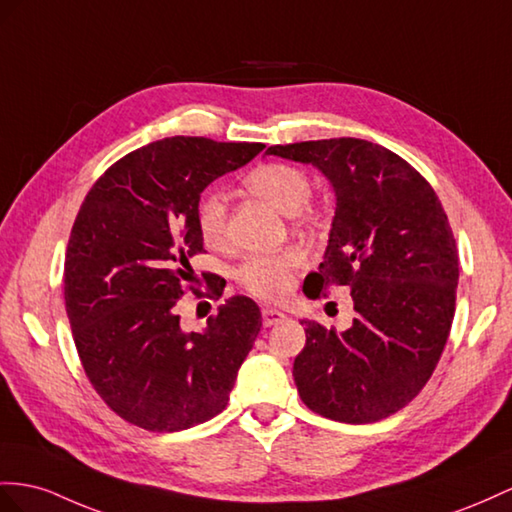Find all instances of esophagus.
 I'll list each match as a JSON object with an SVG mask.
<instances>
[{
  "label": "esophagus",
  "instance_id": "1",
  "mask_svg": "<svg viewBox=\"0 0 512 512\" xmlns=\"http://www.w3.org/2000/svg\"><path fill=\"white\" fill-rule=\"evenodd\" d=\"M261 320H264V326H274V324H279L281 320H285V313L279 311V309L264 307V309H261Z\"/></svg>",
  "mask_w": 512,
  "mask_h": 512
}]
</instances>
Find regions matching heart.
Wrapping results in <instances>:
<instances>
[{
  "label": "heart",
  "mask_w": 512,
  "mask_h": 512,
  "mask_svg": "<svg viewBox=\"0 0 512 512\" xmlns=\"http://www.w3.org/2000/svg\"><path fill=\"white\" fill-rule=\"evenodd\" d=\"M246 188L266 199L281 214L298 222L313 218L309 207L311 177L305 168L285 162H270L255 168L246 177ZM196 227L207 246H218L227 235V201L220 192H207L196 205ZM305 266V255L296 248L277 253L248 255L235 270V281L242 290L261 300H281L292 290L296 272Z\"/></svg>",
  "instance_id": "1"
}]
</instances>
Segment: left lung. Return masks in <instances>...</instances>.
<instances>
[{
  "label": "left lung",
  "instance_id": "obj_1",
  "mask_svg": "<svg viewBox=\"0 0 512 512\" xmlns=\"http://www.w3.org/2000/svg\"><path fill=\"white\" fill-rule=\"evenodd\" d=\"M266 153L313 164L335 190L324 261L309 298L350 287L346 331L300 322L307 342L294 381L311 411L344 424L398 413L435 372L450 335L458 253L439 196L400 155L359 138L277 144Z\"/></svg>",
  "mask_w": 512,
  "mask_h": 512
}]
</instances>
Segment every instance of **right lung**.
I'll use <instances>...</instances> for the list:
<instances>
[{"mask_svg":"<svg viewBox=\"0 0 512 512\" xmlns=\"http://www.w3.org/2000/svg\"><path fill=\"white\" fill-rule=\"evenodd\" d=\"M261 149L164 138L121 157L86 194L64 259V305L90 385L129 424L177 432L229 402L261 329L259 307L233 296L201 333L181 331L175 307L203 251L201 192ZM209 290L222 294L216 281Z\"/></svg>","mask_w":512,"mask_h":512,"instance_id":"1","label":"right lung"}]
</instances>
